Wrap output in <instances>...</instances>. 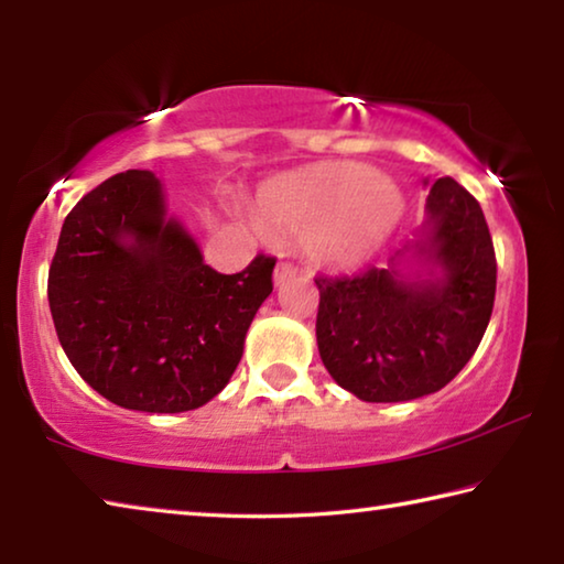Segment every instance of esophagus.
I'll list each match as a JSON object with an SVG mask.
<instances>
[{"label":"esophagus","instance_id":"1","mask_svg":"<svg viewBox=\"0 0 564 564\" xmlns=\"http://www.w3.org/2000/svg\"><path fill=\"white\" fill-rule=\"evenodd\" d=\"M295 273H299V269H295L293 263L281 261L279 265H275V271H273V283L281 285L285 281H291V279H295Z\"/></svg>","mask_w":564,"mask_h":564}]
</instances>
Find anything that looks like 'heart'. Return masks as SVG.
Instances as JSON below:
<instances>
[{"label": "heart", "instance_id": "obj_1", "mask_svg": "<svg viewBox=\"0 0 564 564\" xmlns=\"http://www.w3.org/2000/svg\"><path fill=\"white\" fill-rule=\"evenodd\" d=\"M403 206L400 188L373 169L330 164L265 186L256 218L265 231L305 236L321 263L350 265L378 251Z\"/></svg>", "mask_w": 564, "mask_h": 564}]
</instances>
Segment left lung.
<instances>
[{
    "instance_id": "left-lung-1",
    "label": "left lung",
    "mask_w": 564,
    "mask_h": 564,
    "mask_svg": "<svg viewBox=\"0 0 564 564\" xmlns=\"http://www.w3.org/2000/svg\"><path fill=\"white\" fill-rule=\"evenodd\" d=\"M425 226L410 246L431 279L390 261L352 275H318L323 366L366 403L431 395L460 373L492 316L498 261L480 204L455 178L431 184ZM403 256V251H400Z\"/></svg>"
}]
</instances>
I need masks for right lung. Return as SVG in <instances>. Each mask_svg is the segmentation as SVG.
Listing matches in <instances>:
<instances>
[{"instance_id":"1","label":"right lung","mask_w":564,"mask_h":564,"mask_svg":"<svg viewBox=\"0 0 564 564\" xmlns=\"http://www.w3.org/2000/svg\"><path fill=\"white\" fill-rule=\"evenodd\" d=\"M273 265L259 253L241 273L214 271L166 216L161 181L131 169L64 218L46 293L66 358L99 395L144 413H184L231 380L246 330L273 291Z\"/></svg>"}]
</instances>
